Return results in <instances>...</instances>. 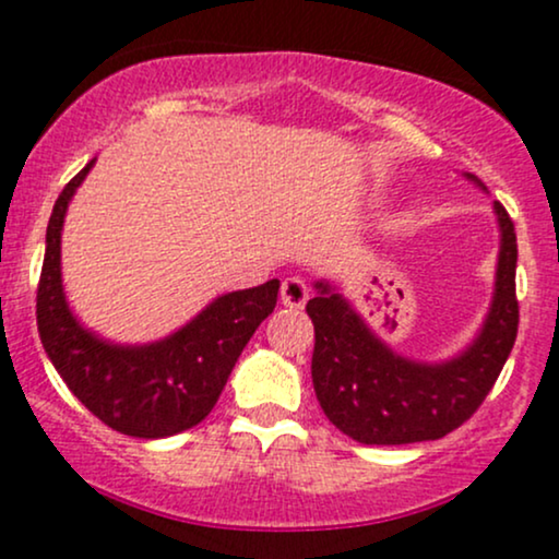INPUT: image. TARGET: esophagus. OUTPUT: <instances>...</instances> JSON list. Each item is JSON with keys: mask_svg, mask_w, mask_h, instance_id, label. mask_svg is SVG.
Listing matches in <instances>:
<instances>
[{"mask_svg": "<svg viewBox=\"0 0 559 559\" xmlns=\"http://www.w3.org/2000/svg\"><path fill=\"white\" fill-rule=\"evenodd\" d=\"M307 297H310V288L297 275H288L284 278V284H281V301H284L286 307H294V310H299V307H305Z\"/></svg>", "mask_w": 559, "mask_h": 559, "instance_id": "obj_1", "label": "esophagus"}]
</instances>
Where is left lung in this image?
<instances>
[{"label":"left lung","mask_w":559,"mask_h":559,"mask_svg":"<svg viewBox=\"0 0 559 559\" xmlns=\"http://www.w3.org/2000/svg\"><path fill=\"white\" fill-rule=\"evenodd\" d=\"M502 228L497 294L484 331L465 355L444 365H418L394 355L346 301L325 284L307 301L316 325L312 386L338 431L360 444H413L452 433L473 418L502 373L518 336L515 297L518 236L502 204H493Z\"/></svg>","instance_id":"left-lung-1"}]
</instances>
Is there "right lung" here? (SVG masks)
Instances as JSON below:
<instances>
[{"instance_id":"1","label":"right lung","mask_w":559,"mask_h":559,"mask_svg":"<svg viewBox=\"0 0 559 559\" xmlns=\"http://www.w3.org/2000/svg\"><path fill=\"white\" fill-rule=\"evenodd\" d=\"M70 178L47 226L36 323L49 360L88 413L112 431L163 439L197 426L215 407L230 370L258 325L278 301V281L215 299L165 342L115 346L83 331L70 316L60 278V230L68 202L92 170Z\"/></svg>"}]
</instances>
